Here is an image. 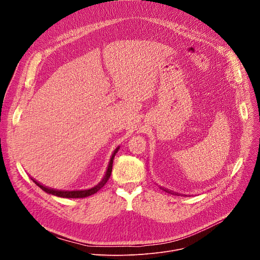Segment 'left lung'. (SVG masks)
I'll return each mask as SVG.
<instances>
[{
	"label": "left lung",
	"instance_id": "8db88e82",
	"mask_svg": "<svg viewBox=\"0 0 260 260\" xmlns=\"http://www.w3.org/2000/svg\"><path fill=\"white\" fill-rule=\"evenodd\" d=\"M165 191H167V192H168V191H169V189H168V190H167V189H166V190H165ZM169 193H170V192H169Z\"/></svg>",
	"mask_w": 260,
	"mask_h": 260
}]
</instances>
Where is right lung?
<instances>
[{
  "label": "right lung",
  "instance_id": "obj_1",
  "mask_svg": "<svg viewBox=\"0 0 260 260\" xmlns=\"http://www.w3.org/2000/svg\"><path fill=\"white\" fill-rule=\"evenodd\" d=\"M119 150V146L116 148V149L114 150L112 156H111L110 158V161L108 164V167H107V170L105 172V175L103 176L102 180L95 185V186L89 188V189H84V190H57V189H53V188H49V187H46L44 186V185H42L41 183L37 182L36 180L31 179L35 184L38 185V186L44 190L45 192L49 193V194H52V196H55V197H59V198H67V199H81V198H86V197H89L91 194H94L95 192H98L104 185L107 183V181L109 180L110 176H111V172H112V166H113V159L116 155V153L118 152Z\"/></svg>",
  "mask_w": 260,
  "mask_h": 260
}]
</instances>
